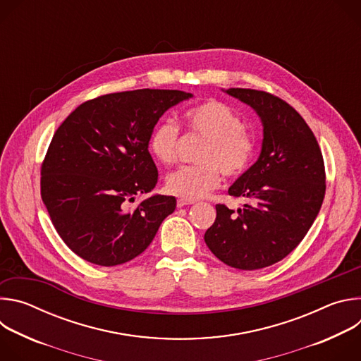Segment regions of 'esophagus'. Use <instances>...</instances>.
<instances>
[{"instance_id": "esophagus-1", "label": "esophagus", "mask_w": 361, "mask_h": 361, "mask_svg": "<svg viewBox=\"0 0 361 361\" xmlns=\"http://www.w3.org/2000/svg\"><path fill=\"white\" fill-rule=\"evenodd\" d=\"M194 202V200H185V198H178L177 200V207H184V205H190V204H192Z\"/></svg>"}]
</instances>
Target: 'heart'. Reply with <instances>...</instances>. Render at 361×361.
I'll list each match as a JSON object with an SVG mask.
<instances>
[{
	"mask_svg": "<svg viewBox=\"0 0 361 361\" xmlns=\"http://www.w3.org/2000/svg\"><path fill=\"white\" fill-rule=\"evenodd\" d=\"M190 131L207 138L200 154L201 166H183L166 178L170 194L197 200L207 195L221 181V171L227 177L243 174L254 154V140L244 130L241 117L227 104L207 99L188 109L184 114ZM180 128L171 120H163L154 127L148 148L161 164H171L177 157Z\"/></svg>",
	"mask_w": 361,
	"mask_h": 361,
	"instance_id": "1",
	"label": "heart"
}]
</instances>
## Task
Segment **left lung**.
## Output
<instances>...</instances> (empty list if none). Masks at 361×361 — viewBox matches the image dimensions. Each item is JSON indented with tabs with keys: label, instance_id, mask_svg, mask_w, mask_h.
Returning <instances> with one entry per match:
<instances>
[{
	"label": "left lung",
	"instance_id": "8db88e82",
	"mask_svg": "<svg viewBox=\"0 0 361 361\" xmlns=\"http://www.w3.org/2000/svg\"><path fill=\"white\" fill-rule=\"evenodd\" d=\"M263 124L257 161L228 188L248 202L237 212L217 204L204 241L219 260L240 270L269 267L288 255L314 223L326 192L319 142L302 117L266 91L228 88Z\"/></svg>",
	"mask_w": 361,
	"mask_h": 361
}]
</instances>
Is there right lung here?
Wrapping results in <instances>:
<instances>
[{
	"instance_id": "right-lung-1",
	"label": "right lung",
	"mask_w": 361,
	"mask_h": 361,
	"mask_svg": "<svg viewBox=\"0 0 361 361\" xmlns=\"http://www.w3.org/2000/svg\"><path fill=\"white\" fill-rule=\"evenodd\" d=\"M192 94L134 90L82 102L57 128L41 166V197L63 241L104 267L127 263L176 210L173 195L149 192L159 173L148 140L160 117Z\"/></svg>"
}]
</instances>
